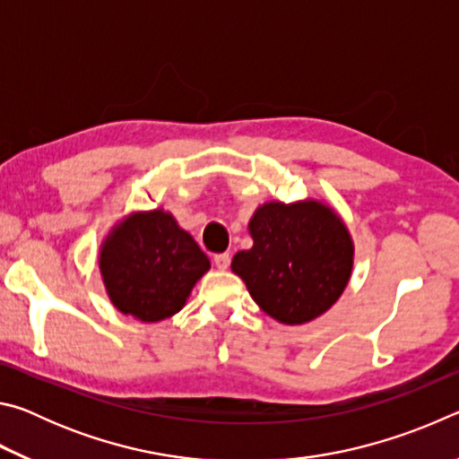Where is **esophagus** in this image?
Here are the masks:
<instances>
[{
    "mask_svg": "<svg viewBox=\"0 0 459 459\" xmlns=\"http://www.w3.org/2000/svg\"><path fill=\"white\" fill-rule=\"evenodd\" d=\"M214 265H216V269L227 271V269H229V265H230V255H229V253H219V255H214Z\"/></svg>",
    "mask_w": 459,
    "mask_h": 459,
    "instance_id": "esophagus-1",
    "label": "esophagus"
}]
</instances>
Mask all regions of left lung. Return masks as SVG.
Masks as SVG:
<instances>
[{
  "mask_svg": "<svg viewBox=\"0 0 459 459\" xmlns=\"http://www.w3.org/2000/svg\"><path fill=\"white\" fill-rule=\"evenodd\" d=\"M248 235L253 247L238 251L230 269L243 279L255 304L279 324L316 320L351 281V230L322 200L265 202L248 221Z\"/></svg>",
  "mask_w": 459,
  "mask_h": 459,
  "instance_id": "8db88e82",
  "label": "left lung"
}]
</instances>
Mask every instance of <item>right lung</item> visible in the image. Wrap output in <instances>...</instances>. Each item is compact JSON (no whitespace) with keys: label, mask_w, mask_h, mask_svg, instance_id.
I'll return each instance as SVG.
<instances>
[{"label":"right lung","mask_w":459,"mask_h":459,"mask_svg":"<svg viewBox=\"0 0 459 459\" xmlns=\"http://www.w3.org/2000/svg\"><path fill=\"white\" fill-rule=\"evenodd\" d=\"M208 269L211 259L164 208L127 214L99 248L100 279L111 304L145 324L180 312Z\"/></svg>","instance_id":"right-lung-1"}]
</instances>
